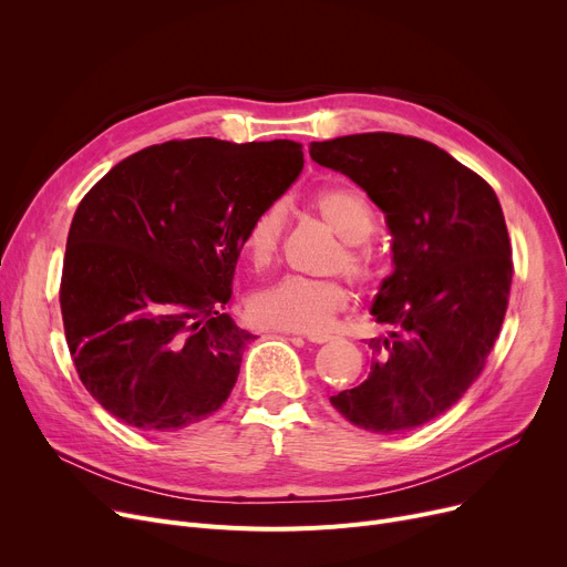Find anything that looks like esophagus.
<instances>
[{
	"mask_svg": "<svg viewBox=\"0 0 567 567\" xmlns=\"http://www.w3.org/2000/svg\"><path fill=\"white\" fill-rule=\"evenodd\" d=\"M306 340H308V342H315V344H323V342H331L333 336H329V333H308Z\"/></svg>",
	"mask_w": 567,
	"mask_h": 567,
	"instance_id": "esophagus-1",
	"label": "esophagus"
}]
</instances>
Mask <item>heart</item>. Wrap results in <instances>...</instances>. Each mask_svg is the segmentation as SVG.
<instances>
[{"label":"heart","mask_w":567,"mask_h":567,"mask_svg":"<svg viewBox=\"0 0 567 567\" xmlns=\"http://www.w3.org/2000/svg\"><path fill=\"white\" fill-rule=\"evenodd\" d=\"M312 208L340 238L329 271H344L359 285H372L383 274L381 255L365 241L374 231V212L370 202L347 186H323L312 195ZM287 212L280 202L264 206L244 231V252L255 268H268L278 252L285 234ZM349 308V289L338 278H299L289 276L257 291L250 299L252 317L274 329L291 333L329 331L338 315Z\"/></svg>","instance_id":"b5f03b06"}]
</instances>
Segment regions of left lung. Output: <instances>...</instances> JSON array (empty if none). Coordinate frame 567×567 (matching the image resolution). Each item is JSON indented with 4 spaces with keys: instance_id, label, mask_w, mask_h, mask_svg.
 Instances as JSON below:
<instances>
[{
    "instance_id": "1",
    "label": "left lung",
    "mask_w": 567,
    "mask_h": 567,
    "mask_svg": "<svg viewBox=\"0 0 567 567\" xmlns=\"http://www.w3.org/2000/svg\"><path fill=\"white\" fill-rule=\"evenodd\" d=\"M315 163L347 174L385 214L395 271L374 296L368 379L331 398L344 419L377 434L421 427L481 377L508 310L513 248L483 176L432 142L361 133L312 142Z\"/></svg>"
}]
</instances>
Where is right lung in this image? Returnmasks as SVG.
<instances>
[{
    "mask_svg": "<svg viewBox=\"0 0 567 567\" xmlns=\"http://www.w3.org/2000/svg\"><path fill=\"white\" fill-rule=\"evenodd\" d=\"M301 169L291 140H169L82 197L59 306L78 377L114 419L176 432L227 402L255 338L225 312L244 231Z\"/></svg>",
    "mask_w": 567,
    "mask_h": 567,
    "instance_id": "obj_1",
    "label": "right lung"
}]
</instances>
